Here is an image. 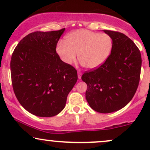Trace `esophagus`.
<instances>
[{
	"instance_id": "1",
	"label": "esophagus",
	"mask_w": 150,
	"mask_h": 150,
	"mask_svg": "<svg viewBox=\"0 0 150 150\" xmlns=\"http://www.w3.org/2000/svg\"><path fill=\"white\" fill-rule=\"evenodd\" d=\"M77 75H78V78L80 79L81 76H82V72H81L80 70H78V71H77Z\"/></svg>"
}]
</instances>
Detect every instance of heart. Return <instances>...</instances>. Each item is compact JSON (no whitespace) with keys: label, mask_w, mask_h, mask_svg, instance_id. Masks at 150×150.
Masks as SVG:
<instances>
[{"label":"heart","mask_w":150,"mask_h":150,"mask_svg":"<svg viewBox=\"0 0 150 150\" xmlns=\"http://www.w3.org/2000/svg\"><path fill=\"white\" fill-rule=\"evenodd\" d=\"M112 45V39L108 34L80 30L70 34L65 42H58L56 51L66 64L75 63L78 54L79 61L82 66L94 69L107 59Z\"/></svg>","instance_id":"obj_1"}]
</instances>
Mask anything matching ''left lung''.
I'll return each mask as SVG.
<instances>
[{
    "instance_id": "8db88e82",
    "label": "left lung",
    "mask_w": 150,
    "mask_h": 150,
    "mask_svg": "<svg viewBox=\"0 0 150 150\" xmlns=\"http://www.w3.org/2000/svg\"><path fill=\"white\" fill-rule=\"evenodd\" d=\"M113 41L111 52L103 64L86 71V99L90 107L101 113L123 108L135 95L140 78V51L124 34L104 30Z\"/></svg>"
}]
</instances>
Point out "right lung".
Segmentation results:
<instances>
[{
  "mask_svg": "<svg viewBox=\"0 0 150 150\" xmlns=\"http://www.w3.org/2000/svg\"><path fill=\"white\" fill-rule=\"evenodd\" d=\"M64 31L32 32L19 42L12 55L13 91L20 104L35 116L58 114L77 80V70L62 61L56 51Z\"/></svg>",
  "mask_w": 150,
  "mask_h": 150,
  "instance_id": "obj_1",
  "label": "right lung"
}]
</instances>
